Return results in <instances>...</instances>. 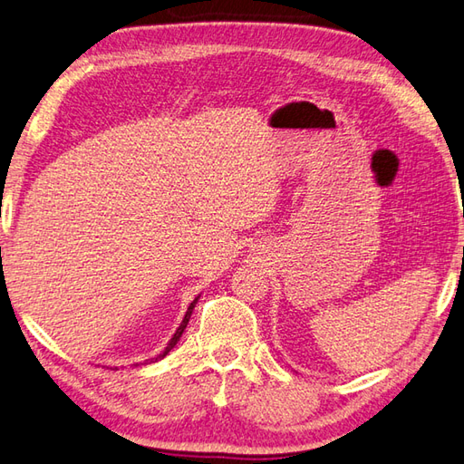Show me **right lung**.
<instances>
[{"label":"right lung","mask_w":464,"mask_h":464,"mask_svg":"<svg viewBox=\"0 0 464 464\" xmlns=\"http://www.w3.org/2000/svg\"><path fill=\"white\" fill-rule=\"evenodd\" d=\"M200 297V295H198ZM198 297H194V302L188 305V310H187V314H184V319H182V324L179 325V329L177 332H174V335H172V339L169 342V345L164 347V352L162 353H159L157 357H152V359H147L145 363H154V362H159V359H162V357H167L169 355V352L170 349L177 345L179 342H180V337H182V334H184V329H187V325H188V319H190V315H192V310H194V305H197V302H198Z\"/></svg>","instance_id":"1"}]
</instances>
